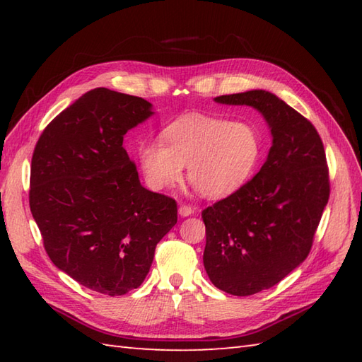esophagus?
I'll return each instance as SVG.
<instances>
[{
  "mask_svg": "<svg viewBox=\"0 0 362 362\" xmlns=\"http://www.w3.org/2000/svg\"><path fill=\"white\" fill-rule=\"evenodd\" d=\"M194 213V209L193 206H189V205H180L179 206V214L182 218H187V216H191V214Z\"/></svg>",
  "mask_w": 362,
  "mask_h": 362,
  "instance_id": "esophagus-1",
  "label": "esophagus"
}]
</instances>
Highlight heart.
I'll return each instance as SVG.
<instances>
[{
    "instance_id": "1",
    "label": "heart",
    "mask_w": 362,
    "mask_h": 362,
    "mask_svg": "<svg viewBox=\"0 0 362 362\" xmlns=\"http://www.w3.org/2000/svg\"><path fill=\"white\" fill-rule=\"evenodd\" d=\"M160 140H144L136 157L146 182L153 189L173 187L188 165V177L206 199L236 193L255 174L264 146L249 122L185 115L161 130Z\"/></svg>"
}]
</instances>
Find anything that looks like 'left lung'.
Masks as SVG:
<instances>
[{
    "label": "left lung",
    "mask_w": 362,
    "mask_h": 362,
    "mask_svg": "<svg viewBox=\"0 0 362 362\" xmlns=\"http://www.w3.org/2000/svg\"><path fill=\"white\" fill-rule=\"evenodd\" d=\"M214 103L252 107L272 136L259 173L202 211L206 275L218 289L244 297L275 286L308 257L329 196L327 158L311 122L271 91Z\"/></svg>",
    "instance_id": "1"
}]
</instances>
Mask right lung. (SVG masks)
Instances as JSON below:
<instances>
[{
    "label": "right lung",
    "instance_id": "add662e5",
    "mask_svg": "<svg viewBox=\"0 0 362 362\" xmlns=\"http://www.w3.org/2000/svg\"><path fill=\"white\" fill-rule=\"evenodd\" d=\"M153 113L143 98L90 90L46 126L33 156L29 205L46 253L82 286L112 297L140 286L177 222L174 199L146 189L122 148Z\"/></svg>",
    "mask_w": 362,
    "mask_h": 362
}]
</instances>
